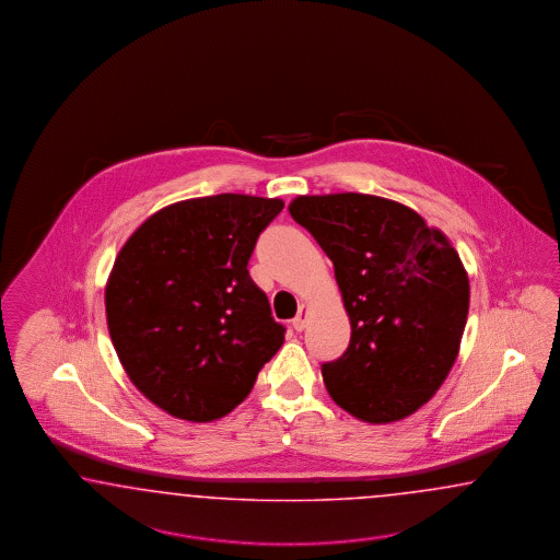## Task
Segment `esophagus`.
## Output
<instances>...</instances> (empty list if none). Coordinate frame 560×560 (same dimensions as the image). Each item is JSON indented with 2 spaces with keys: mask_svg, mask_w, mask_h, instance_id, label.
Wrapping results in <instances>:
<instances>
[{
  "mask_svg": "<svg viewBox=\"0 0 560 560\" xmlns=\"http://www.w3.org/2000/svg\"><path fill=\"white\" fill-rule=\"evenodd\" d=\"M305 323H307V305H300V310H298V316L293 318V328L295 330H304Z\"/></svg>",
  "mask_w": 560,
  "mask_h": 560,
  "instance_id": "esophagus-1",
  "label": "esophagus"
}]
</instances>
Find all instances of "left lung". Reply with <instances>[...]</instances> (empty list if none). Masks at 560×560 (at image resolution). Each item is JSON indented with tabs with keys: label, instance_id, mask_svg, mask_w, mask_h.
<instances>
[{
	"label": "left lung",
	"instance_id": "left-lung-1",
	"mask_svg": "<svg viewBox=\"0 0 560 560\" xmlns=\"http://www.w3.org/2000/svg\"><path fill=\"white\" fill-rule=\"evenodd\" d=\"M291 218L335 265L351 340L324 363L330 398L365 423L407 419L458 357L470 283L447 236L407 205L363 192L300 195Z\"/></svg>",
	"mask_w": 560,
	"mask_h": 560
}]
</instances>
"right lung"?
<instances>
[{"label": "right lung", "instance_id": "1", "mask_svg": "<svg viewBox=\"0 0 560 560\" xmlns=\"http://www.w3.org/2000/svg\"><path fill=\"white\" fill-rule=\"evenodd\" d=\"M283 205L236 192L178 201L115 258L104 289L110 340L137 390L172 417H225L281 349L285 328L246 267Z\"/></svg>", "mask_w": 560, "mask_h": 560}]
</instances>
